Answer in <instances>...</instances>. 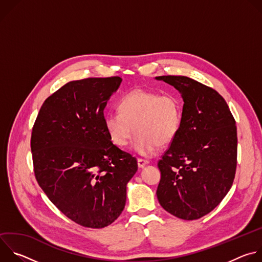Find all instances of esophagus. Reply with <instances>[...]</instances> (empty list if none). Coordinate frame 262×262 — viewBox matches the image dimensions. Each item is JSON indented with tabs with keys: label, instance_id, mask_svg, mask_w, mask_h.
Returning <instances> with one entry per match:
<instances>
[{
	"label": "esophagus",
	"instance_id": "obj_1",
	"mask_svg": "<svg viewBox=\"0 0 262 262\" xmlns=\"http://www.w3.org/2000/svg\"><path fill=\"white\" fill-rule=\"evenodd\" d=\"M149 162L147 160H144V159H138V166L140 168H143L144 166H146Z\"/></svg>",
	"mask_w": 262,
	"mask_h": 262
}]
</instances>
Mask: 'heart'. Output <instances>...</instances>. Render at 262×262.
Returning a JSON list of instances; mask_svg holds the SVG:
<instances>
[{
    "instance_id": "1",
    "label": "heart",
    "mask_w": 262,
    "mask_h": 262,
    "mask_svg": "<svg viewBox=\"0 0 262 262\" xmlns=\"http://www.w3.org/2000/svg\"><path fill=\"white\" fill-rule=\"evenodd\" d=\"M119 112L104 114L106 132L115 145L124 147L135 134L134 148L141 155L154 152L170 144L181 125L182 101L173 93L161 94L146 89H134L119 101Z\"/></svg>"
}]
</instances>
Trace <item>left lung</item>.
Listing matches in <instances>:
<instances>
[{
	"instance_id": "8db88e82",
	"label": "left lung",
	"mask_w": 262,
	"mask_h": 262,
	"mask_svg": "<svg viewBox=\"0 0 262 262\" xmlns=\"http://www.w3.org/2000/svg\"><path fill=\"white\" fill-rule=\"evenodd\" d=\"M183 98L178 135L159 161L157 196L162 207L182 220L209 213L232 186L237 133L227 102L214 89L183 76L157 77Z\"/></svg>"
}]
</instances>
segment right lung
Returning <instances> with one entry per match:
<instances>
[{"label": "right lung", "mask_w": 262, "mask_h": 262, "mask_svg": "<svg viewBox=\"0 0 262 262\" xmlns=\"http://www.w3.org/2000/svg\"><path fill=\"white\" fill-rule=\"evenodd\" d=\"M120 77L72 81L49 96L32 128L37 182L67 217L103 228L122 212L126 184L137 159L118 148L106 132L103 110Z\"/></svg>", "instance_id": "obj_1"}]
</instances>
